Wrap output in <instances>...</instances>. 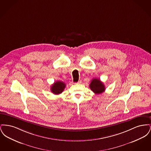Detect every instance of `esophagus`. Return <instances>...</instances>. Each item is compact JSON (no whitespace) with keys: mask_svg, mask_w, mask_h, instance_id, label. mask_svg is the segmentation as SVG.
<instances>
[{"mask_svg":"<svg viewBox=\"0 0 151 151\" xmlns=\"http://www.w3.org/2000/svg\"><path fill=\"white\" fill-rule=\"evenodd\" d=\"M81 83H82V81H81V80H79V81H78V83H77V84H81Z\"/></svg>","mask_w":151,"mask_h":151,"instance_id":"34e87169","label":"esophagus"}]
</instances>
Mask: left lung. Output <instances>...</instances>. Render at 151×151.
<instances>
[{"label":"left lung","instance_id":"left-lung-1","mask_svg":"<svg viewBox=\"0 0 151 151\" xmlns=\"http://www.w3.org/2000/svg\"><path fill=\"white\" fill-rule=\"evenodd\" d=\"M89 88L96 94L102 93L105 90V87L104 83L101 82L100 80L96 78L92 79L89 85Z\"/></svg>","mask_w":151,"mask_h":151}]
</instances>
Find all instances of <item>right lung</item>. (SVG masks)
<instances>
[{
  "mask_svg": "<svg viewBox=\"0 0 151 151\" xmlns=\"http://www.w3.org/2000/svg\"><path fill=\"white\" fill-rule=\"evenodd\" d=\"M65 87V83L61 81H57L55 82L52 86H51V92L55 94L62 93Z\"/></svg>",
  "mask_w": 151,
  "mask_h": 151,
  "instance_id": "1",
  "label": "right lung"
}]
</instances>
